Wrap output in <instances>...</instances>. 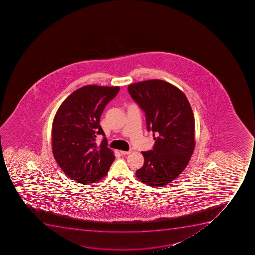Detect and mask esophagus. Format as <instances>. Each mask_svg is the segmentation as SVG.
<instances>
[{"mask_svg": "<svg viewBox=\"0 0 255 255\" xmlns=\"http://www.w3.org/2000/svg\"><path fill=\"white\" fill-rule=\"evenodd\" d=\"M131 153V150H128V151H121V154H123V155H127V154H129Z\"/></svg>", "mask_w": 255, "mask_h": 255, "instance_id": "34e87169", "label": "esophagus"}]
</instances>
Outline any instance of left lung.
<instances>
[{"label": "left lung", "mask_w": 255, "mask_h": 255, "mask_svg": "<svg viewBox=\"0 0 255 255\" xmlns=\"http://www.w3.org/2000/svg\"><path fill=\"white\" fill-rule=\"evenodd\" d=\"M128 91L144 113L147 130L157 134L153 149L142 151L137 178L151 186L168 184L184 171L194 151L191 106L180 90L161 80L133 84Z\"/></svg>", "instance_id": "obj_1"}]
</instances>
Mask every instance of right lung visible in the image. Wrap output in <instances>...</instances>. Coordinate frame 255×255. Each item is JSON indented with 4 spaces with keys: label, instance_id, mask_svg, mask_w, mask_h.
<instances>
[{
    "label": "right lung",
    "instance_id": "right-lung-1",
    "mask_svg": "<svg viewBox=\"0 0 255 255\" xmlns=\"http://www.w3.org/2000/svg\"><path fill=\"white\" fill-rule=\"evenodd\" d=\"M119 91L118 86H84L71 94L56 112L52 125L54 157L61 169L77 183L98 181L115 160L100 119ZM98 134L104 136L100 146L95 143Z\"/></svg>",
    "mask_w": 255,
    "mask_h": 255
}]
</instances>
